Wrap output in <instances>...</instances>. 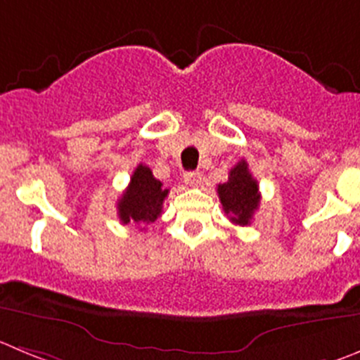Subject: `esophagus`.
Masks as SVG:
<instances>
[{
	"label": "esophagus",
	"mask_w": 360,
	"mask_h": 360,
	"mask_svg": "<svg viewBox=\"0 0 360 360\" xmlns=\"http://www.w3.org/2000/svg\"><path fill=\"white\" fill-rule=\"evenodd\" d=\"M184 182L187 184V186H200L201 184V173L200 171H186L184 173Z\"/></svg>",
	"instance_id": "1"
}]
</instances>
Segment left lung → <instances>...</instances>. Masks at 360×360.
Listing matches in <instances>:
<instances>
[{
  "label": "left lung",
  "instance_id": "1",
  "mask_svg": "<svg viewBox=\"0 0 360 360\" xmlns=\"http://www.w3.org/2000/svg\"><path fill=\"white\" fill-rule=\"evenodd\" d=\"M217 194L224 212L229 214V221L238 226L251 224L262 196L258 182L252 178L245 160H240L237 166L231 167L228 182L217 186Z\"/></svg>",
  "mask_w": 360,
  "mask_h": 360
}]
</instances>
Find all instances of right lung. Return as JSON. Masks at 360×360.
<instances>
[{
    "label": "right lung",
    "instance_id": "add662e5",
    "mask_svg": "<svg viewBox=\"0 0 360 360\" xmlns=\"http://www.w3.org/2000/svg\"><path fill=\"white\" fill-rule=\"evenodd\" d=\"M169 189L153 176L152 169L139 164L132 173L129 187L118 200V217L123 224L148 226L162 214V203Z\"/></svg>",
    "mask_w": 360,
    "mask_h": 360
}]
</instances>
